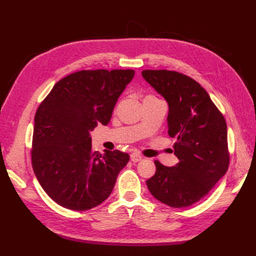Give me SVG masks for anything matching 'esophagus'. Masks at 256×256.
Returning <instances> with one entry per match:
<instances>
[{
	"instance_id": "obj_1",
	"label": "esophagus",
	"mask_w": 256,
	"mask_h": 256,
	"mask_svg": "<svg viewBox=\"0 0 256 256\" xmlns=\"http://www.w3.org/2000/svg\"><path fill=\"white\" fill-rule=\"evenodd\" d=\"M142 158H143L142 155H140V153H136V152H134V153L131 154V160L134 162L142 160Z\"/></svg>"
}]
</instances>
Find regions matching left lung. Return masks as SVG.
Masks as SVG:
<instances>
[{
  "mask_svg": "<svg viewBox=\"0 0 256 256\" xmlns=\"http://www.w3.org/2000/svg\"><path fill=\"white\" fill-rule=\"evenodd\" d=\"M142 74L168 102V134L176 140L179 160L174 167L155 160V175L146 184L160 202L186 208L208 194L229 168L226 118L208 92L188 76L165 69Z\"/></svg>",
  "mask_w": 256,
  "mask_h": 256,
  "instance_id": "1",
  "label": "left lung"
}]
</instances>
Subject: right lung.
I'll list each match as a JSON object with an SVG mask.
<instances>
[{
    "label": "right lung",
    "mask_w": 256,
    "mask_h": 256,
    "mask_svg": "<svg viewBox=\"0 0 256 256\" xmlns=\"http://www.w3.org/2000/svg\"><path fill=\"white\" fill-rule=\"evenodd\" d=\"M134 74L131 69L80 70L59 80L38 106L32 166L42 189L58 204L84 211L111 194L130 155L118 150L94 152L90 131L110 122Z\"/></svg>",
    "instance_id": "1"
}]
</instances>
